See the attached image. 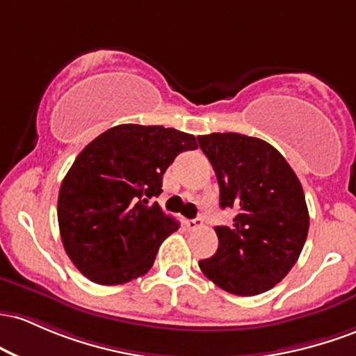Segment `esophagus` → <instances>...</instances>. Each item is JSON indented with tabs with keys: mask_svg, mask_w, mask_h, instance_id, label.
Here are the masks:
<instances>
[{
	"mask_svg": "<svg viewBox=\"0 0 356 356\" xmlns=\"http://www.w3.org/2000/svg\"><path fill=\"white\" fill-rule=\"evenodd\" d=\"M186 227L190 230H197L200 227H203V220L202 218H191V220H186Z\"/></svg>",
	"mask_w": 356,
	"mask_h": 356,
	"instance_id": "1",
	"label": "esophagus"
}]
</instances>
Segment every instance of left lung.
Instances as JSON below:
<instances>
[{
    "mask_svg": "<svg viewBox=\"0 0 356 356\" xmlns=\"http://www.w3.org/2000/svg\"><path fill=\"white\" fill-rule=\"evenodd\" d=\"M220 186V207L235 209L232 227H215L218 249L198 262L218 287L237 296L269 291L296 264L309 213L301 183L269 143L238 133L198 136Z\"/></svg>",
    "mask_w": 356,
    "mask_h": 356,
    "instance_id": "1",
    "label": "left lung"
}]
</instances>
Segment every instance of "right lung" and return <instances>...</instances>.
Masks as SVG:
<instances>
[{"mask_svg":"<svg viewBox=\"0 0 356 356\" xmlns=\"http://www.w3.org/2000/svg\"><path fill=\"white\" fill-rule=\"evenodd\" d=\"M197 147L193 134L141 124L111 127L83 147L60 186L57 215L63 249L87 279L115 286L151 269L179 227L151 198L173 159Z\"/></svg>","mask_w":356,"mask_h":356,"instance_id":"right-lung-1","label":"right lung"}]
</instances>
